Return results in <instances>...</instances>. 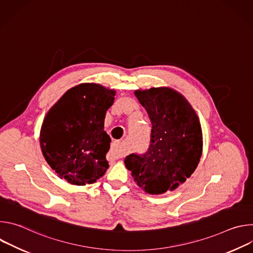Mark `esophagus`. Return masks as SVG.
<instances>
[{"mask_svg": "<svg viewBox=\"0 0 253 253\" xmlns=\"http://www.w3.org/2000/svg\"><path fill=\"white\" fill-rule=\"evenodd\" d=\"M111 153L113 155L114 158L118 159L121 158L123 156L126 155V151L125 148L123 147L122 143L120 141H115L113 142V145H112V149H111Z\"/></svg>", "mask_w": 253, "mask_h": 253, "instance_id": "34e87169", "label": "esophagus"}]
</instances>
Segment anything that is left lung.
I'll return each mask as SVG.
<instances>
[{
	"label": "left lung",
	"mask_w": 253,
	"mask_h": 253,
	"mask_svg": "<svg viewBox=\"0 0 253 253\" xmlns=\"http://www.w3.org/2000/svg\"><path fill=\"white\" fill-rule=\"evenodd\" d=\"M151 124L148 151L130 154L125 165L137 185L149 194L176 189L195 171L202 154V130L188 101L167 88L136 90Z\"/></svg>",
	"instance_id": "left-lung-1"
}]
</instances>
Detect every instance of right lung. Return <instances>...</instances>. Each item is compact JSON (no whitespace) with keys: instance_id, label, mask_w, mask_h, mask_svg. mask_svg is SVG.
<instances>
[{"instance_id":"right-lung-1","label":"right lung","mask_w":253,"mask_h":253,"mask_svg":"<svg viewBox=\"0 0 253 253\" xmlns=\"http://www.w3.org/2000/svg\"><path fill=\"white\" fill-rule=\"evenodd\" d=\"M115 90L84 83L69 89L47 113L40 132L43 156L62 179L73 185L97 181L109 164L110 136L104 131Z\"/></svg>"}]
</instances>
